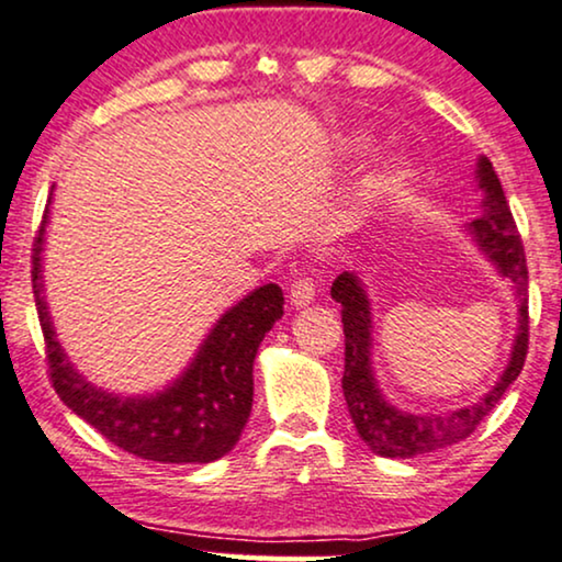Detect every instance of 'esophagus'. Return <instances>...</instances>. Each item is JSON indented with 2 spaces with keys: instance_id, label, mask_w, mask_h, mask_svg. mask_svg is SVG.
Instances as JSON below:
<instances>
[{
  "instance_id": "34e87169",
  "label": "esophagus",
  "mask_w": 562,
  "mask_h": 562,
  "mask_svg": "<svg viewBox=\"0 0 562 562\" xmlns=\"http://www.w3.org/2000/svg\"><path fill=\"white\" fill-rule=\"evenodd\" d=\"M289 300H292L294 307H304L315 300V283L310 276H300V279L289 283Z\"/></svg>"
}]
</instances>
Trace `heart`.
Listing matches in <instances>:
<instances>
[{"label":"heart","mask_w":562,"mask_h":562,"mask_svg":"<svg viewBox=\"0 0 562 562\" xmlns=\"http://www.w3.org/2000/svg\"><path fill=\"white\" fill-rule=\"evenodd\" d=\"M357 148H359V150H362V148H364V145H362V143H359V145H357ZM401 177H404V171H393V175H391V177H387V179H391V182H398V179H401Z\"/></svg>","instance_id":"1"}]
</instances>
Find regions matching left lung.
<instances>
[{"label":"left lung","mask_w":562,"mask_h":562,"mask_svg":"<svg viewBox=\"0 0 562 562\" xmlns=\"http://www.w3.org/2000/svg\"><path fill=\"white\" fill-rule=\"evenodd\" d=\"M480 187L484 190V213L469 224V232L480 241L490 260L497 270L510 279L518 294V313L521 325L510 355L508 370L503 372L487 396L480 404L450 412L448 417H414V414L396 412L387 406L375 387V378L370 370V304L359 286L355 273H341L330 286V296L341 304L344 323V378L341 387L349 406L351 422H355L359 438L370 446L372 453L385 456V459H412V456L429 453L453 446V442L467 440L469 435L480 427V422L493 412L508 385L524 370L526 351H529V270H526V252L521 234H518L514 213H510L508 200H505L503 184L497 179L490 158H480Z\"/></svg>","instance_id":"left-lung-1"}]
</instances>
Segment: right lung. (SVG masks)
<instances>
[{
    "instance_id": "add662e5",
    "label": "right lung",
    "mask_w": 562,
    "mask_h": 562,
    "mask_svg": "<svg viewBox=\"0 0 562 562\" xmlns=\"http://www.w3.org/2000/svg\"><path fill=\"white\" fill-rule=\"evenodd\" d=\"M33 239V296L44 330L48 380L57 396L116 448L161 463H207L237 446L252 412V362L262 336L283 315L276 283L255 289L216 323L190 370L150 398H116L88 385L61 355L41 296V241Z\"/></svg>"
}]
</instances>
